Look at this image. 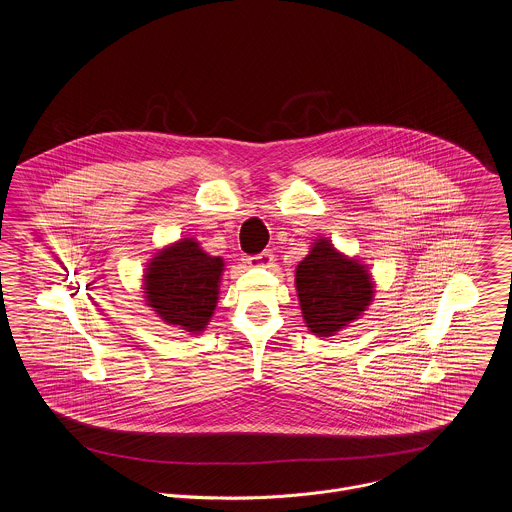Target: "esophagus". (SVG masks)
Here are the masks:
<instances>
[{"label":"esophagus","instance_id":"esophagus-1","mask_svg":"<svg viewBox=\"0 0 512 512\" xmlns=\"http://www.w3.org/2000/svg\"><path fill=\"white\" fill-rule=\"evenodd\" d=\"M247 261H249L251 267H269V265L273 263V255H271V251H263V253H259V255L249 257Z\"/></svg>","mask_w":512,"mask_h":512}]
</instances>
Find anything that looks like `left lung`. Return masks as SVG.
Listing matches in <instances>:
<instances>
[{
    "mask_svg": "<svg viewBox=\"0 0 512 512\" xmlns=\"http://www.w3.org/2000/svg\"><path fill=\"white\" fill-rule=\"evenodd\" d=\"M296 287L306 326L316 336H334L373 302L375 283L356 259L318 239L296 269Z\"/></svg>",
    "mask_w": 512,
    "mask_h": 512,
    "instance_id": "1",
    "label": "left lung"
}]
</instances>
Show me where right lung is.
<instances>
[{
    "mask_svg": "<svg viewBox=\"0 0 512 512\" xmlns=\"http://www.w3.org/2000/svg\"><path fill=\"white\" fill-rule=\"evenodd\" d=\"M223 267L221 257L204 253L194 239H182L148 263L145 302L166 324L198 334L214 314Z\"/></svg>",
    "mask_w": 512,
    "mask_h": 512,
    "instance_id": "right-lung-1",
    "label": "right lung"
}]
</instances>
